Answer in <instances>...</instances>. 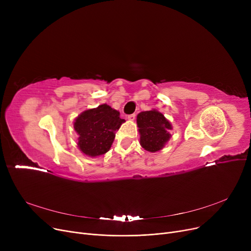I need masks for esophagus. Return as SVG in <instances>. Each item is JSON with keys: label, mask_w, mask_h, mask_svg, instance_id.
Returning <instances> with one entry per match:
<instances>
[{"label": "esophagus", "mask_w": 251, "mask_h": 251, "mask_svg": "<svg viewBox=\"0 0 251 251\" xmlns=\"http://www.w3.org/2000/svg\"><path fill=\"white\" fill-rule=\"evenodd\" d=\"M135 117H136L135 114H131V115L128 116V120L129 121H134L135 120Z\"/></svg>", "instance_id": "obj_1"}]
</instances>
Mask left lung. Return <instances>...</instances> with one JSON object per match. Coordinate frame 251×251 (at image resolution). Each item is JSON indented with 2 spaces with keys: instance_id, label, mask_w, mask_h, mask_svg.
<instances>
[{
  "instance_id": "left-lung-1",
  "label": "left lung",
  "mask_w": 251,
  "mask_h": 251,
  "mask_svg": "<svg viewBox=\"0 0 251 251\" xmlns=\"http://www.w3.org/2000/svg\"><path fill=\"white\" fill-rule=\"evenodd\" d=\"M140 146L148 151H161L171 137L169 131L172 125L165 116L156 110L141 112L137 115Z\"/></svg>"
}]
</instances>
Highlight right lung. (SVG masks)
<instances>
[{"instance_id":"right-lung-1","label":"right lung","mask_w":251,"mask_h":251,"mask_svg":"<svg viewBox=\"0 0 251 251\" xmlns=\"http://www.w3.org/2000/svg\"><path fill=\"white\" fill-rule=\"evenodd\" d=\"M124 122L120 113L107 103L82 112L74 122L79 150L88 156H98L109 151L116 131Z\"/></svg>"}]
</instances>
